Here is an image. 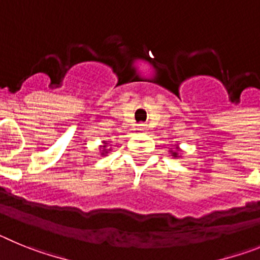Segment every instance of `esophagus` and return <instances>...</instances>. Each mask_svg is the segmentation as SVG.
<instances>
[{
	"mask_svg": "<svg viewBox=\"0 0 260 260\" xmlns=\"http://www.w3.org/2000/svg\"><path fill=\"white\" fill-rule=\"evenodd\" d=\"M138 126H139V130H141V132H144V130H146V125H144V123H139V125H138Z\"/></svg>",
	"mask_w": 260,
	"mask_h": 260,
	"instance_id": "1",
	"label": "esophagus"
}]
</instances>
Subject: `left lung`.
I'll use <instances>...</instances> for the list:
<instances>
[{
	"mask_svg": "<svg viewBox=\"0 0 260 260\" xmlns=\"http://www.w3.org/2000/svg\"><path fill=\"white\" fill-rule=\"evenodd\" d=\"M171 153H172V156H173V157H178V152H176V151L171 150Z\"/></svg>",
	"mask_w": 260,
	"mask_h": 260,
	"instance_id": "obj_1",
	"label": "left lung"
}]
</instances>
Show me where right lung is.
I'll list each match as a JSON object with an SVG mask.
<instances>
[{"label": "right lung", "mask_w": 260, "mask_h": 260, "mask_svg": "<svg viewBox=\"0 0 260 260\" xmlns=\"http://www.w3.org/2000/svg\"><path fill=\"white\" fill-rule=\"evenodd\" d=\"M102 147L104 148V150H103L102 155H105V153H108V151H109V150H105V147H107V143H105V142H104V146H102Z\"/></svg>", "instance_id": "1"}]
</instances>
